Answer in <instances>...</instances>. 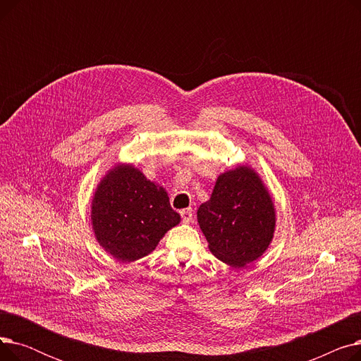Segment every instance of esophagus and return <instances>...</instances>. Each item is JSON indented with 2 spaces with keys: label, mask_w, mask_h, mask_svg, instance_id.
I'll list each match as a JSON object with an SVG mask.
<instances>
[{
  "label": "esophagus",
  "mask_w": 361,
  "mask_h": 361,
  "mask_svg": "<svg viewBox=\"0 0 361 361\" xmlns=\"http://www.w3.org/2000/svg\"><path fill=\"white\" fill-rule=\"evenodd\" d=\"M180 215H181V219H183L184 224H190V222L193 221V211H192V207H187V209H183V211L180 212Z\"/></svg>",
  "instance_id": "1"
}]
</instances>
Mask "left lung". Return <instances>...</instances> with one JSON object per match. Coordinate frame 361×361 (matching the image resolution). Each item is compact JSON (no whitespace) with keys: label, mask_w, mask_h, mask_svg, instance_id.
<instances>
[{"label":"left lung","mask_w":361,"mask_h":361,"mask_svg":"<svg viewBox=\"0 0 361 361\" xmlns=\"http://www.w3.org/2000/svg\"><path fill=\"white\" fill-rule=\"evenodd\" d=\"M207 247L221 262L243 268L268 250L276 214L267 185L249 165L225 171L211 199L197 209Z\"/></svg>","instance_id":"1"}]
</instances>
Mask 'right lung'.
Segmentation results:
<instances>
[{
  "label": "right lung",
  "mask_w": 361,
  "mask_h": 361,
  "mask_svg": "<svg viewBox=\"0 0 361 361\" xmlns=\"http://www.w3.org/2000/svg\"><path fill=\"white\" fill-rule=\"evenodd\" d=\"M90 221L101 247L130 263L154 252L181 218L162 185L147 180L133 164H117L94 190Z\"/></svg>",
  "instance_id": "add662e5"
}]
</instances>
